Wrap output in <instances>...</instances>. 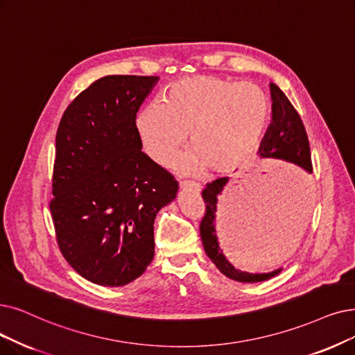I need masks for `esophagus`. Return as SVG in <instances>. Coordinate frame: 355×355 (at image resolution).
<instances>
[{
    "label": "esophagus",
    "instance_id": "obj_1",
    "mask_svg": "<svg viewBox=\"0 0 355 355\" xmlns=\"http://www.w3.org/2000/svg\"><path fill=\"white\" fill-rule=\"evenodd\" d=\"M180 189L182 191H193V192H200L201 185H198L195 182H182L180 183Z\"/></svg>",
    "mask_w": 355,
    "mask_h": 355
}]
</instances>
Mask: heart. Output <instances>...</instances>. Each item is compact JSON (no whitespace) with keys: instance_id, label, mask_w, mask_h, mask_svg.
I'll list each match as a JSON object with an SVG mask.
<instances>
[{"instance_id":"obj_1","label":"heart","mask_w":355,"mask_h":355,"mask_svg":"<svg viewBox=\"0 0 355 355\" xmlns=\"http://www.w3.org/2000/svg\"><path fill=\"white\" fill-rule=\"evenodd\" d=\"M269 119V98L252 83L214 76L180 80L163 102L139 112L137 132L148 157L166 166L187 143L192 151L180 162L188 173L225 175L242 167L258 150Z\"/></svg>"}]
</instances>
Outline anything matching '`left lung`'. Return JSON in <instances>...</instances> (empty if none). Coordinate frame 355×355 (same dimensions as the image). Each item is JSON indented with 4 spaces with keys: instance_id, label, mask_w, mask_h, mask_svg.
Listing matches in <instances>:
<instances>
[{
    "instance_id": "1",
    "label": "left lung",
    "mask_w": 355,
    "mask_h": 355,
    "mask_svg": "<svg viewBox=\"0 0 355 355\" xmlns=\"http://www.w3.org/2000/svg\"><path fill=\"white\" fill-rule=\"evenodd\" d=\"M272 101V115L271 123L261 141L258 150L259 157L262 159H278L295 166L302 167L304 172L311 173L310 147L302 118L287 96L277 84H269ZM229 182V178L216 179L214 182L207 183V188L202 191V198L205 201V216L200 225V233L207 257L212 261L218 271L227 278L239 282H262L269 278L277 277L282 268L274 269L271 272H246L234 268L230 261L225 258L223 249L218 243L216 218H217V204L218 196L223 193L224 187Z\"/></svg>"
}]
</instances>
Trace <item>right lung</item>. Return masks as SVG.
I'll list each match as a JSON object with an SVG mask.
<instances>
[{
	"label": "right lung",
	"instance_id": "right-lung-1",
	"mask_svg": "<svg viewBox=\"0 0 355 355\" xmlns=\"http://www.w3.org/2000/svg\"><path fill=\"white\" fill-rule=\"evenodd\" d=\"M159 77L106 76L81 92L56 131L51 212L67 262L90 282L122 287L154 258V220L179 185L144 154L137 112Z\"/></svg>",
	"mask_w": 355,
	"mask_h": 355
}]
</instances>
